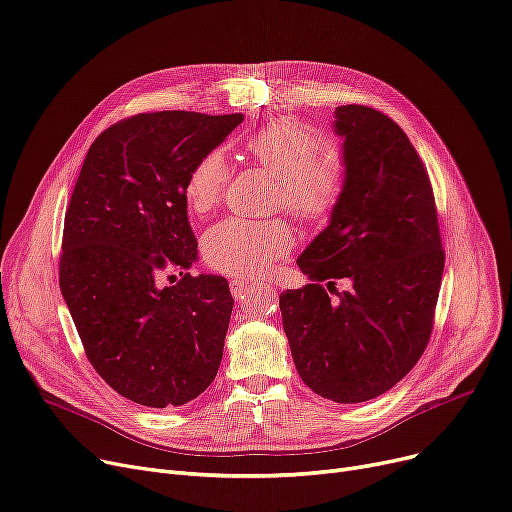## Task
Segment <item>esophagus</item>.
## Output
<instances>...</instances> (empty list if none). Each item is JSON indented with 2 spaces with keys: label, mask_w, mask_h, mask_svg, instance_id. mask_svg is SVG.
I'll use <instances>...</instances> for the list:
<instances>
[{
  "label": "esophagus",
  "mask_w": 512,
  "mask_h": 512,
  "mask_svg": "<svg viewBox=\"0 0 512 512\" xmlns=\"http://www.w3.org/2000/svg\"><path fill=\"white\" fill-rule=\"evenodd\" d=\"M257 286H259L257 282L244 280V278H234V280H230V291H232V295H234L236 299H244V297H249V295L255 291Z\"/></svg>",
  "instance_id": "obj_1"
}]
</instances>
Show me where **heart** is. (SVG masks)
I'll return each mask as SVG.
<instances>
[{"mask_svg": "<svg viewBox=\"0 0 512 512\" xmlns=\"http://www.w3.org/2000/svg\"><path fill=\"white\" fill-rule=\"evenodd\" d=\"M247 152L278 180L282 205L307 224H322L341 203L347 165L335 150H322L314 131L291 121L261 127L247 140ZM230 167L221 150H209L190 167L184 194L192 211H211L226 192ZM295 236L284 221L228 217L203 238L205 261L230 276H261L293 249Z\"/></svg>", "mask_w": 512, "mask_h": 512, "instance_id": "1", "label": "heart"}]
</instances>
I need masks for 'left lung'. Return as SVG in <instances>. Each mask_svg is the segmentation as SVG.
Instances as JSON below:
<instances>
[{"instance_id":"1","label":"left lung","mask_w":512,"mask_h":512,"mask_svg":"<svg viewBox=\"0 0 512 512\" xmlns=\"http://www.w3.org/2000/svg\"><path fill=\"white\" fill-rule=\"evenodd\" d=\"M335 119L345 192L297 259L311 284L286 288L280 311L303 383L337 404H360L397 385L425 353L446 253L429 173L404 129L362 104L339 106ZM337 279L350 288L330 300L321 282Z\"/></svg>"}]
</instances>
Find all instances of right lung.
Returning a JSON list of instances; mask_svg holds the SVG:
<instances>
[{"label": "right lung", "instance_id": "right-lung-1", "mask_svg": "<svg viewBox=\"0 0 512 512\" xmlns=\"http://www.w3.org/2000/svg\"><path fill=\"white\" fill-rule=\"evenodd\" d=\"M244 115L142 113L110 125L85 154L64 215L60 291L87 360L148 408L192 402L215 379L234 299L228 280L188 270L196 238L184 182Z\"/></svg>", "mask_w": 512, "mask_h": 512}]
</instances>
